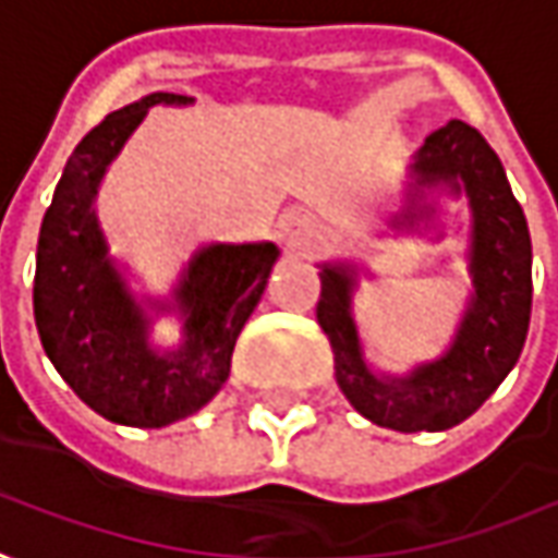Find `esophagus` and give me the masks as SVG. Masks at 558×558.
<instances>
[{
  "instance_id": "1",
  "label": "esophagus",
  "mask_w": 558,
  "mask_h": 558,
  "mask_svg": "<svg viewBox=\"0 0 558 558\" xmlns=\"http://www.w3.org/2000/svg\"><path fill=\"white\" fill-rule=\"evenodd\" d=\"M280 238L296 256H308V253H315L317 246L324 243V225L312 213L293 209V213H287L280 219Z\"/></svg>"
}]
</instances>
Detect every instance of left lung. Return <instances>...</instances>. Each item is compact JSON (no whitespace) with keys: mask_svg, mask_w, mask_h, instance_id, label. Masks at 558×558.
I'll use <instances>...</instances> for the list:
<instances>
[{"mask_svg":"<svg viewBox=\"0 0 558 558\" xmlns=\"http://www.w3.org/2000/svg\"><path fill=\"white\" fill-rule=\"evenodd\" d=\"M408 179L392 231L433 228V194L470 203V299L448 349L413 364L408 374L376 371L355 320L361 265L352 259L317 265V324L330 339L339 389L364 420L395 433H445L478 411L522 355L531 320L529 221L512 197L504 163L463 120L435 129L413 154Z\"/></svg>","mask_w":558,"mask_h":558,"instance_id":"1","label":"left lung"}]
</instances>
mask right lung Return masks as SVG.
<instances>
[{
  "mask_svg": "<svg viewBox=\"0 0 558 558\" xmlns=\"http://www.w3.org/2000/svg\"><path fill=\"white\" fill-rule=\"evenodd\" d=\"M194 98L150 92L107 113L70 154L39 228L33 315L43 349L73 392L110 423L163 429L209 404L231 374L234 342L280 259L271 241L206 243L166 299L138 296L110 256L98 191L150 107ZM160 314L183 320L172 350L153 345Z\"/></svg>",
  "mask_w": 558,
  "mask_h": 558,
  "instance_id": "right-lung-1",
  "label": "right lung"
}]
</instances>
